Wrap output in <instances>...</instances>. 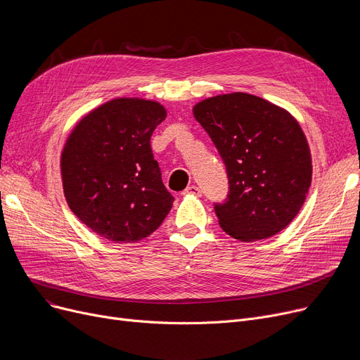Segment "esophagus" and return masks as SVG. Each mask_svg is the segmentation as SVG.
<instances>
[{
	"label": "esophagus",
	"mask_w": 360,
	"mask_h": 360,
	"mask_svg": "<svg viewBox=\"0 0 360 360\" xmlns=\"http://www.w3.org/2000/svg\"><path fill=\"white\" fill-rule=\"evenodd\" d=\"M184 194L185 195H194V197H200L201 195V191H200V188L198 186H195V185H190L186 188V190L184 191Z\"/></svg>",
	"instance_id": "1"
}]
</instances>
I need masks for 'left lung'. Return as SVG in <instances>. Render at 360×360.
<instances>
[{
    "label": "left lung",
    "instance_id": "1",
    "mask_svg": "<svg viewBox=\"0 0 360 360\" xmlns=\"http://www.w3.org/2000/svg\"><path fill=\"white\" fill-rule=\"evenodd\" d=\"M193 113L228 169V201L214 207L220 228L240 242L281 232L300 212L312 181L311 150L297 120L242 91L207 98Z\"/></svg>",
    "mask_w": 360,
    "mask_h": 360
}]
</instances>
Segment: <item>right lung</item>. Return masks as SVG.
<instances>
[{
    "label": "right lung",
    "mask_w": 360,
    "mask_h": 360,
    "mask_svg": "<svg viewBox=\"0 0 360 360\" xmlns=\"http://www.w3.org/2000/svg\"><path fill=\"white\" fill-rule=\"evenodd\" d=\"M165 118L156 101L117 98L86 113L64 143L60 169L70 209L110 242L147 238L172 209L150 147Z\"/></svg>",
    "instance_id": "right-lung-1"
}]
</instances>
